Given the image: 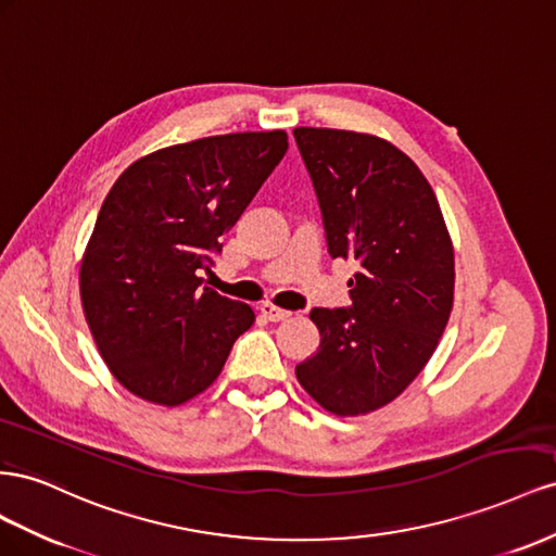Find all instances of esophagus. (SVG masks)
Instances as JSON below:
<instances>
[{
  "label": "esophagus",
  "mask_w": 556,
  "mask_h": 556,
  "mask_svg": "<svg viewBox=\"0 0 556 556\" xmlns=\"http://www.w3.org/2000/svg\"><path fill=\"white\" fill-rule=\"evenodd\" d=\"M261 314L265 316L267 321H273V324L287 321L289 316H291V312H287V309H279V307H275V305H261Z\"/></svg>",
  "instance_id": "1"
}]
</instances>
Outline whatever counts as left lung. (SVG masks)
Here are the masks:
<instances>
[{"label":"left lung","mask_w":556,"mask_h":556,"mask_svg":"<svg viewBox=\"0 0 556 556\" xmlns=\"http://www.w3.org/2000/svg\"><path fill=\"white\" fill-rule=\"evenodd\" d=\"M332 258L354 261L352 307L309 312L319 349L295 366L338 417L389 405L433 356L454 305V247L431 184L391 141L295 128Z\"/></svg>","instance_id":"obj_1"}]
</instances>
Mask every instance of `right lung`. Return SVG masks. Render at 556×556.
Masks as SVG:
<instances>
[{
  "instance_id": "right-lung-1",
  "label": "right lung",
  "mask_w": 556,
  "mask_h": 556,
  "mask_svg": "<svg viewBox=\"0 0 556 556\" xmlns=\"http://www.w3.org/2000/svg\"><path fill=\"white\" fill-rule=\"evenodd\" d=\"M287 149L283 130L202 137L139 157L111 186L78 291L109 372L137 399H195L256 321L249 305L202 289L198 273Z\"/></svg>"
}]
</instances>
